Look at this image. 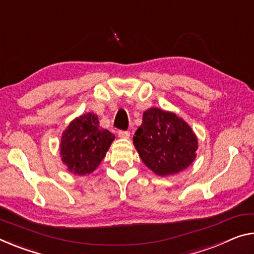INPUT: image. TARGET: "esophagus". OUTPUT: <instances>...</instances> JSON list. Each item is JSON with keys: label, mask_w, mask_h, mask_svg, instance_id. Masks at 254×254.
I'll use <instances>...</instances> for the list:
<instances>
[{"label": "esophagus", "mask_w": 254, "mask_h": 254, "mask_svg": "<svg viewBox=\"0 0 254 254\" xmlns=\"http://www.w3.org/2000/svg\"><path fill=\"white\" fill-rule=\"evenodd\" d=\"M119 136L122 139H128L130 138V132L128 131H119Z\"/></svg>", "instance_id": "esophagus-1"}]
</instances>
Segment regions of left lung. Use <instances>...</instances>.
<instances>
[{
  "label": "left lung",
  "mask_w": 254,
  "mask_h": 254,
  "mask_svg": "<svg viewBox=\"0 0 254 254\" xmlns=\"http://www.w3.org/2000/svg\"><path fill=\"white\" fill-rule=\"evenodd\" d=\"M133 143L144 165L159 176L188 168L198 149L196 135L183 119L156 107L143 113Z\"/></svg>",
  "instance_id": "left-lung-1"
}]
</instances>
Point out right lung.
I'll return each mask as SVG.
<instances>
[{"label":"right lung","mask_w":254,"mask_h":254,"mask_svg":"<svg viewBox=\"0 0 254 254\" xmlns=\"http://www.w3.org/2000/svg\"><path fill=\"white\" fill-rule=\"evenodd\" d=\"M114 139V134L99 127L97 115L82 114L72 121L62 133V162L73 174H90L106 156Z\"/></svg>","instance_id":"right-lung-1"}]
</instances>
